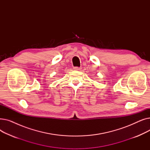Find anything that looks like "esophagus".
<instances>
[{
	"instance_id": "1",
	"label": "esophagus",
	"mask_w": 150,
	"mask_h": 150,
	"mask_svg": "<svg viewBox=\"0 0 150 150\" xmlns=\"http://www.w3.org/2000/svg\"><path fill=\"white\" fill-rule=\"evenodd\" d=\"M74 69L75 70H81V67H74Z\"/></svg>"
}]
</instances>
